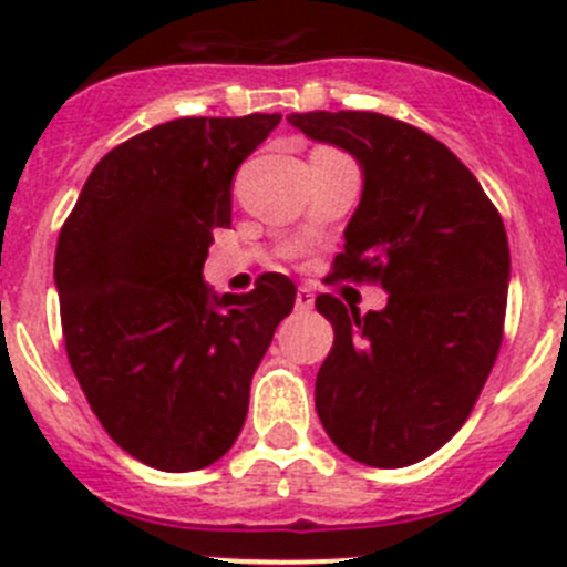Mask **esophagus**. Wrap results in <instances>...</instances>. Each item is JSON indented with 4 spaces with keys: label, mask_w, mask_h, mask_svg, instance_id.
<instances>
[{
    "label": "esophagus",
    "mask_w": 567,
    "mask_h": 567,
    "mask_svg": "<svg viewBox=\"0 0 567 567\" xmlns=\"http://www.w3.org/2000/svg\"><path fill=\"white\" fill-rule=\"evenodd\" d=\"M295 307H298V312H309V309L315 307V295L312 289L300 287L298 295H295Z\"/></svg>",
    "instance_id": "1"
}]
</instances>
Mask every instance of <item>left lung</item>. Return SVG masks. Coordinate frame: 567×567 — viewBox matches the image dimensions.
I'll list each match as a JSON object with an SVG mask.
<instances>
[{
    "instance_id": "8db88e82",
    "label": "left lung",
    "mask_w": 567,
    "mask_h": 567,
    "mask_svg": "<svg viewBox=\"0 0 567 567\" xmlns=\"http://www.w3.org/2000/svg\"><path fill=\"white\" fill-rule=\"evenodd\" d=\"M287 122L360 164L363 193L332 278L389 292L365 315L332 295L315 300L334 329L315 380L318 417L358 463H420L468 420L497 360L511 278L503 218L457 155L412 124L358 110Z\"/></svg>"
}]
</instances>
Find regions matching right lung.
Masks as SVG:
<instances>
[{"mask_svg": "<svg viewBox=\"0 0 567 567\" xmlns=\"http://www.w3.org/2000/svg\"><path fill=\"white\" fill-rule=\"evenodd\" d=\"M280 122L175 118L110 150L56 244L68 358L104 432L158 471H198L238 440L249 383L292 312L287 275L252 292L204 280L213 229L233 221V178Z\"/></svg>", "mask_w": 567, "mask_h": 567, "instance_id": "1", "label": "right lung"}]
</instances>
